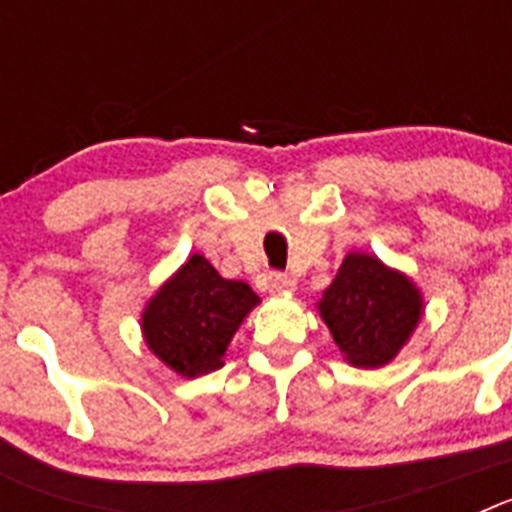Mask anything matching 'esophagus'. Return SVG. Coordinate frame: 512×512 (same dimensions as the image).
I'll return each mask as SVG.
<instances>
[{
  "instance_id": "obj_1",
  "label": "esophagus",
  "mask_w": 512,
  "mask_h": 512,
  "mask_svg": "<svg viewBox=\"0 0 512 512\" xmlns=\"http://www.w3.org/2000/svg\"><path fill=\"white\" fill-rule=\"evenodd\" d=\"M266 287H269V292H292L295 289V279L284 274V271H269Z\"/></svg>"
}]
</instances>
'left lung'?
Segmentation results:
<instances>
[{
    "label": "left lung",
    "mask_w": 512,
    "mask_h": 512,
    "mask_svg": "<svg viewBox=\"0 0 512 512\" xmlns=\"http://www.w3.org/2000/svg\"><path fill=\"white\" fill-rule=\"evenodd\" d=\"M318 307L343 359L377 369L408 341L423 302L410 279L374 256L348 253Z\"/></svg>",
    "instance_id": "left-lung-1"
}]
</instances>
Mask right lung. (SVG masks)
Returning a JSON list of instances; mask_svg holds the SVG:
<instances>
[{
	"mask_svg": "<svg viewBox=\"0 0 512 512\" xmlns=\"http://www.w3.org/2000/svg\"><path fill=\"white\" fill-rule=\"evenodd\" d=\"M256 302L259 297L246 282L223 279L210 261L194 253L148 302L143 312L146 343L182 377L215 372Z\"/></svg>",
	"mask_w": 512,
	"mask_h": 512,
	"instance_id": "right-lung-1",
	"label": "right lung"
}]
</instances>
